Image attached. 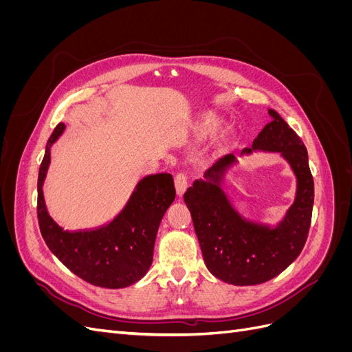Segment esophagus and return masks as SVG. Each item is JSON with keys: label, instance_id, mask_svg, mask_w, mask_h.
Segmentation results:
<instances>
[{"label": "esophagus", "instance_id": "34e87169", "mask_svg": "<svg viewBox=\"0 0 352 352\" xmlns=\"http://www.w3.org/2000/svg\"><path fill=\"white\" fill-rule=\"evenodd\" d=\"M175 184H176V192L179 197H182L184 192L188 188V177L185 173H177L175 177Z\"/></svg>", "mask_w": 352, "mask_h": 352}]
</instances>
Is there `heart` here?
<instances>
[{"label": "heart", "mask_w": 352, "mask_h": 352, "mask_svg": "<svg viewBox=\"0 0 352 352\" xmlns=\"http://www.w3.org/2000/svg\"><path fill=\"white\" fill-rule=\"evenodd\" d=\"M221 123H223V119H221V117H219L217 114L202 116L201 119L197 122V126H195L197 138L202 140V138H208L212 133H216L220 129Z\"/></svg>", "instance_id": "b5f03b06"}]
</instances>
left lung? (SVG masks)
<instances>
[{
  "mask_svg": "<svg viewBox=\"0 0 352 352\" xmlns=\"http://www.w3.org/2000/svg\"><path fill=\"white\" fill-rule=\"evenodd\" d=\"M269 114L272 122L239 157L273 153L291 167L296 179L295 198L279 223L247 219L233 204L223 188L228 173L238 164L233 154L217 160L184 195L207 269L236 286L260 285L280 274L301 254L310 230L314 182L307 148L278 111L269 109Z\"/></svg>",
  "mask_w": 352,
  "mask_h": 352,
  "instance_id": "8db88e82",
  "label": "left lung"
}]
</instances>
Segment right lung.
Segmentation results:
<instances>
[{
	"label": "right lung",
	"mask_w": 352,
	"mask_h": 352,
	"mask_svg": "<svg viewBox=\"0 0 352 352\" xmlns=\"http://www.w3.org/2000/svg\"><path fill=\"white\" fill-rule=\"evenodd\" d=\"M65 129V123L57 124L39 167L41 235L50 251L85 282L109 289L131 286L141 280L151 267L160 223L176 198L173 177L168 173L144 177L124 208L109 225L92 230H65L50 216L42 190L51 163V146Z\"/></svg>",
	"instance_id": "1"
}]
</instances>
